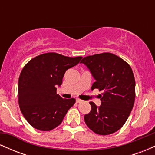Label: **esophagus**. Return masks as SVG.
Returning <instances> with one entry per match:
<instances>
[{
  "label": "esophagus",
  "instance_id": "esophagus-1",
  "mask_svg": "<svg viewBox=\"0 0 155 155\" xmlns=\"http://www.w3.org/2000/svg\"><path fill=\"white\" fill-rule=\"evenodd\" d=\"M76 103H80V102H81L82 101H81V99H79V98H76Z\"/></svg>",
  "mask_w": 155,
  "mask_h": 155
}]
</instances>
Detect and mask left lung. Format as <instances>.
<instances>
[{
  "label": "left lung",
  "instance_id": "8db88e82",
  "mask_svg": "<svg viewBox=\"0 0 155 155\" xmlns=\"http://www.w3.org/2000/svg\"><path fill=\"white\" fill-rule=\"evenodd\" d=\"M81 63L95 79L92 90L104 91L99 107L90 103L91 111L84 115L85 123L99 135L117 132L125 123L134 105L136 81L132 69L124 60L109 52L85 57Z\"/></svg>",
  "mask_w": 155,
  "mask_h": 155
}]
</instances>
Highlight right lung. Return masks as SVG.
Wrapping results in <instances>:
<instances>
[{
	"instance_id": "obj_1",
	"label": "right lung",
	"mask_w": 155,
	"mask_h": 155,
	"mask_svg": "<svg viewBox=\"0 0 155 155\" xmlns=\"http://www.w3.org/2000/svg\"><path fill=\"white\" fill-rule=\"evenodd\" d=\"M81 58L49 52L35 57L25 65L19 78L18 101L32 127L49 131L61 124L76 100L62 98L56 87L62 84L65 71Z\"/></svg>"
}]
</instances>
